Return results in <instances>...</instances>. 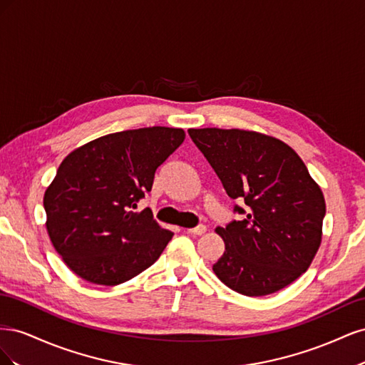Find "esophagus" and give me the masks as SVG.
I'll list each match as a JSON object with an SVG mask.
<instances>
[{"label":"esophagus","mask_w":365,"mask_h":365,"mask_svg":"<svg viewBox=\"0 0 365 365\" xmlns=\"http://www.w3.org/2000/svg\"><path fill=\"white\" fill-rule=\"evenodd\" d=\"M185 231L189 235H192V236H201V235H204L205 231H207V227L205 225H197L195 228H187Z\"/></svg>","instance_id":"1"}]
</instances>
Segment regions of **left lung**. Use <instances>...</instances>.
I'll use <instances>...</instances> for the list:
<instances>
[{
	"mask_svg": "<svg viewBox=\"0 0 365 365\" xmlns=\"http://www.w3.org/2000/svg\"><path fill=\"white\" fill-rule=\"evenodd\" d=\"M244 215L216 233L225 251L213 264L219 280L242 295L283 289L312 263L322 244L326 202L322 189L286 143L242 129H189Z\"/></svg>",
	"mask_w": 365,
	"mask_h": 365,
	"instance_id": "8db88e82",
	"label": "left lung"
}]
</instances>
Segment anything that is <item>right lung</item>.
Wrapping results in <instances>:
<instances>
[{
    "label": "right lung",
    "mask_w": 365,
    "mask_h": 365,
    "mask_svg": "<svg viewBox=\"0 0 365 365\" xmlns=\"http://www.w3.org/2000/svg\"><path fill=\"white\" fill-rule=\"evenodd\" d=\"M184 130L152 126L93 140L65 157L43 195L47 231L67 267L105 286L130 280L161 256L173 233L149 208L155 170L181 146Z\"/></svg>",
    "instance_id": "obj_1"
}]
</instances>
